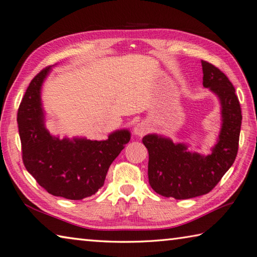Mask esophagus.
Segmentation results:
<instances>
[{
  "mask_svg": "<svg viewBox=\"0 0 257 257\" xmlns=\"http://www.w3.org/2000/svg\"><path fill=\"white\" fill-rule=\"evenodd\" d=\"M148 130H150L148 125L145 122H141V123H138L135 125L134 134L138 135V136H143L148 132Z\"/></svg>",
  "mask_w": 257,
  "mask_h": 257,
  "instance_id": "obj_1",
  "label": "esophagus"
}]
</instances>
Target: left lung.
I'll list each match as a JSON object with an SVG mask.
<instances>
[{"mask_svg": "<svg viewBox=\"0 0 257 257\" xmlns=\"http://www.w3.org/2000/svg\"><path fill=\"white\" fill-rule=\"evenodd\" d=\"M203 87L219 96L222 128L211 155L201 156L187 151L185 144H174L155 134L143 138L148 151V181L153 190L177 200L210 192L235 161L242 124L240 101L235 89L223 72L201 60Z\"/></svg>", "mask_w": 257, "mask_h": 257, "instance_id": "obj_1", "label": "left lung"}]
</instances>
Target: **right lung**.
<instances>
[{"instance_id":"right-lung-1","label":"right lung","mask_w":257,"mask_h":257,"mask_svg":"<svg viewBox=\"0 0 257 257\" xmlns=\"http://www.w3.org/2000/svg\"><path fill=\"white\" fill-rule=\"evenodd\" d=\"M50 66L33 78L17 111L24 166L53 196L81 200L103 186L110 165L128 143V131H116L105 141L59 140L44 126L41 88Z\"/></svg>"}]
</instances>
